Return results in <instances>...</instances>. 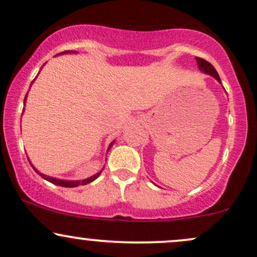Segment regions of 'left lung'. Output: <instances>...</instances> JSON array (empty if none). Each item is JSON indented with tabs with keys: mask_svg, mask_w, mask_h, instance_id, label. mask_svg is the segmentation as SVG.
Returning <instances> with one entry per match:
<instances>
[{
	"mask_svg": "<svg viewBox=\"0 0 257 257\" xmlns=\"http://www.w3.org/2000/svg\"><path fill=\"white\" fill-rule=\"evenodd\" d=\"M196 60H197V64H198V69L201 70L202 72H204V74H207V75H210V76L214 77L218 82H220L219 75H218L217 70L214 69V66H213L212 64L208 63V61H206L204 59H201V58H196Z\"/></svg>",
	"mask_w": 257,
	"mask_h": 257,
	"instance_id": "left-lung-1",
	"label": "left lung"
}]
</instances>
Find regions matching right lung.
Instances as JSON below:
<instances>
[{
	"label": "right lung",
	"instance_id": "obj_1",
	"mask_svg": "<svg viewBox=\"0 0 257 257\" xmlns=\"http://www.w3.org/2000/svg\"><path fill=\"white\" fill-rule=\"evenodd\" d=\"M72 53H77V51H72V50H67V51H63V53H60V54H72ZM60 54H58V55H60ZM33 83V82H32ZM28 94V93H27ZM27 94H26V97H24V104H26V99H27ZM114 144V140H113L112 143H110L109 144V147H108V150L110 149V148H112V145ZM107 150V151H108ZM32 165V164H31ZM32 167H33L34 169V171L37 172V174H39L40 176H42L43 178H44V180H47V181H49V182H51V183H54V185H58V186H61V187H77V186H81V185H87V183H90V182H92V181H94L96 180L97 177L99 176V175H101V172L102 171H99V172H97L96 175H93V176H91V177H88V178H85V180H79V181H69V180H60V178H55V177H50V176H47V175H44V174H42V172H39L38 171V170L36 169V167L33 166V165H32Z\"/></svg>",
	"mask_w": 257,
	"mask_h": 257
}]
</instances>
